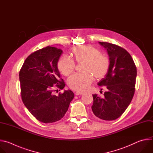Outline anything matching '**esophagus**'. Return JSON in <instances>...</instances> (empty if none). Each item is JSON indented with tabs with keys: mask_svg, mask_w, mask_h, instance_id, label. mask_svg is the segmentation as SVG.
<instances>
[{
	"mask_svg": "<svg viewBox=\"0 0 153 153\" xmlns=\"http://www.w3.org/2000/svg\"><path fill=\"white\" fill-rule=\"evenodd\" d=\"M83 94V92H80V91H76V93H75V94H76V96H78V95H82V94Z\"/></svg>",
	"mask_w": 153,
	"mask_h": 153,
	"instance_id": "1",
	"label": "esophagus"
}]
</instances>
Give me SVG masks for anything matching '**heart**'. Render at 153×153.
<instances>
[{"label":"heart","mask_w":153,"mask_h":153,"mask_svg":"<svg viewBox=\"0 0 153 153\" xmlns=\"http://www.w3.org/2000/svg\"><path fill=\"white\" fill-rule=\"evenodd\" d=\"M72 52L77 63L83 62L82 70L84 72L73 74L68 78L67 83L71 89L85 91L92 83L93 76L100 79L108 73L110 67V59L98 49L90 45H82L73 48ZM75 68V62L67 56H62L58 60L57 68L65 76L73 73Z\"/></svg>","instance_id":"obj_1"}]
</instances>
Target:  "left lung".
<instances>
[{
  "label": "left lung",
  "mask_w": 153,
  "mask_h": 153,
  "mask_svg": "<svg viewBox=\"0 0 153 153\" xmlns=\"http://www.w3.org/2000/svg\"><path fill=\"white\" fill-rule=\"evenodd\" d=\"M99 43L107 51L110 67L105 77L99 86H105L107 91L104 97L93 94L91 106L94 114L104 120H114L126 110L135 92L137 68L129 53L124 48L113 43Z\"/></svg>",
  "instance_id": "1"
}]
</instances>
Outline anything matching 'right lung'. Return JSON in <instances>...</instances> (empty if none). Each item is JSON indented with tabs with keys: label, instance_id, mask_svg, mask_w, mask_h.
Instances as JSON below:
<instances>
[{
	"label": "right lung",
	"instance_id": "1",
	"mask_svg": "<svg viewBox=\"0 0 153 153\" xmlns=\"http://www.w3.org/2000/svg\"><path fill=\"white\" fill-rule=\"evenodd\" d=\"M62 53L50 46L37 50L28 56L19 72L22 100L31 114L45 123L63 118L74 96L71 90L53 94L55 87L62 90L65 86L57 68Z\"/></svg>",
	"mask_w": 153,
	"mask_h": 153
}]
</instances>
